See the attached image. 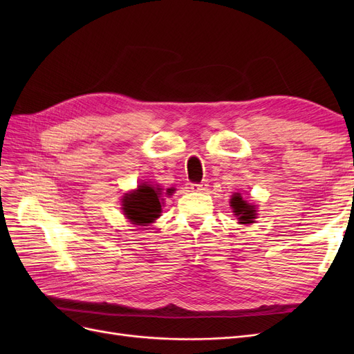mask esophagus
I'll list each match as a JSON object with an SVG mask.
<instances>
[{"instance_id":"obj_1","label":"esophagus","mask_w":354,"mask_h":354,"mask_svg":"<svg viewBox=\"0 0 354 354\" xmlns=\"http://www.w3.org/2000/svg\"><path fill=\"white\" fill-rule=\"evenodd\" d=\"M207 183H205V181H202V183H194V185H192V190H195V192H202V190H207Z\"/></svg>"}]
</instances>
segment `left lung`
Segmentation results:
<instances>
[{"mask_svg":"<svg viewBox=\"0 0 354 354\" xmlns=\"http://www.w3.org/2000/svg\"><path fill=\"white\" fill-rule=\"evenodd\" d=\"M230 203H232V208H233L234 216L238 217L241 224L254 223V218L257 216L254 205H250V203H246L239 194H234L232 196Z\"/></svg>","mask_w":354,"mask_h":354,"instance_id":"8db88e82","label":"left lung"}]
</instances>
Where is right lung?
I'll list each match as a JSON object with an SVG mask.
<instances>
[{"instance_id": "add662e5", "label": "right lung", "mask_w": 354, "mask_h": 354, "mask_svg": "<svg viewBox=\"0 0 354 354\" xmlns=\"http://www.w3.org/2000/svg\"><path fill=\"white\" fill-rule=\"evenodd\" d=\"M171 194V189L167 190ZM160 189L149 185H140L136 192L124 196V212L134 224L145 226L159 217Z\"/></svg>"}]
</instances>
